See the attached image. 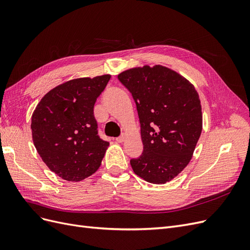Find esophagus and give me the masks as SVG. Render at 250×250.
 <instances>
[{
  "mask_svg": "<svg viewBox=\"0 0 250 250\" xmlns=\"http://www.w3.org/2000/svg\"><path fill=\"white\" fill-rule=\"evenodd\" d=\"M124 140H125V135H121V137L116 138V142L117 143H123Z\"/></svg>",
  "mask_w": 250,
  "mask_h": 250,
  "instance_id": "esophagus-1",
  "label": "esophagus"
}]
</instances>
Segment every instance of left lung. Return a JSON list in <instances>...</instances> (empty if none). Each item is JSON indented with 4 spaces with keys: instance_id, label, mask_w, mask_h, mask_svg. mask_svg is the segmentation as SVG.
Returning a JSON list of instances; mask_svg holds the SVG:
<instances>
[{
    "instance_id": "1",
    "label": "left lung",
    "mask_w": 250,
    "mask_h": 250,
    "mask_svg": "<svg viewBox=\"0 0 250 250\" xmlns=\"http://www.w3.org/2000/svg\"><path fill=\"white\" fill-rule=\"evenodd\" d=\"M137 105L143 153L130 160L148 183L172 180L190 163L202 130L198 93L190 81L163 65H144L118 75Z\"/></svg>"
}]
</instances>
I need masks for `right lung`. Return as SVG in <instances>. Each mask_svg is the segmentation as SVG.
Returning a JSON list of instances; mask_svg holds the SVG:
<instances>
[{"label": "right lung", "instance_id": "right-lung-1", "mask_svg": "<svg viewBox=\"0 0 250 250\" xmlns=\"http://www.w3.org/2000/svg\"><path fill=\"white\" fill-rule=\"evenodd\" d=\"M110 75L66 81L42 97L32 115L34 146L64 180L80 181L99 169L109 143L98 135L94 105Z\"/></svg>", "mask_w": 250, "mask_h": 250}]
</instances>
